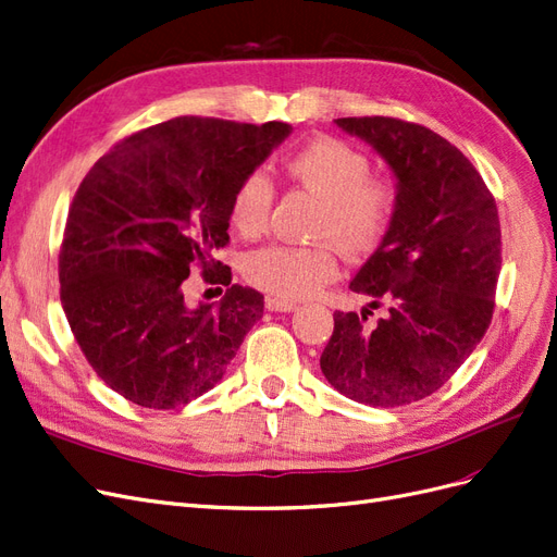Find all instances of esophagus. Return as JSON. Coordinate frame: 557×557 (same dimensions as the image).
Listing matches in <instances>:
<instances>
[{"mask_svg":"<svg viewBox=\"0 0 557 557\" xmlns=\"http://www.w3.org/2000/svg\"><path fill=\"white\" fill-rule=\"evenodd\" d=\"M264 306L270 311H276V313H290L297 309V304L290 301V299H278V297H267L264 299Z\"/></svg>","mask_w":557,"mask_h":557,"instance_id":"1","label":"esophagus"}]
</instances>
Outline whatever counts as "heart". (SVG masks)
<instances>
[{
  "mask_svg": "<svg viewBox=\"0 0 557 557\" xmlns=\"http://www.w3.org/2000/svg\"><path fill=\"white\" fill-rule=\"evenodd\" d=\"M299 186L322 198L315 246L272 244L246 260V278L281 299H304L338 276V244L348 256H369L385 242L396 219L398 190L371 177V161L336 138H315L285 161ZM274 207V184L253 170L237 184L230 202V223L244 237L262 235Z\"/></svg>",
  "mask_w": 557,
  "mask_h": 557,
  "instance_id": "1",
  "label": "heart"
}]
</instances>
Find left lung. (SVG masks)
I'll use <instances>...</instances> for the list:
<instances>
[{
	"label": "left lung",
	"instance_id": "left-lung-1",
	"mask_svg": "<svg viewBox=\"0 0 557 557\" xmlns=\"http://www.w3.org/2000/svg\"><path fill=\"white\" fill-rule=\"evenodd\" d=\"M334 124L389 165L398 209L350 281L371 301L361 315L334 313L320 369L343 396L398 408L443 387L484 338L503 264L500 219L474 165L431 128L392 117ZM373 308L386 313L369 325Z\"/></svg>",
	"mask_w": 557,
	"mask_h": 557
}]
</instances>
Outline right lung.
I'll return each instance as SVG.
<instances>
[{
    "label": "right lung",
    "instance_id": "right-lung-1",
    "mask_svg": "<svg viewBox=\"0 0 557 557\" xmlns=\"http://www.w3.org/2000/svg\"><path fill=\"white\" fill-rule=\"evenodd\" d=\"M290 133L283 122L177 117L114 145L87 172L66 219L60 295L110 389L172 410L221 382L264 297L230 285V267L214 256L230 239L237 184ZM196 265L228 285L221 302L185 304Z\"/></svg>",
    "mask_w": 557,
    "mask_h": 557
}]
</instances>
